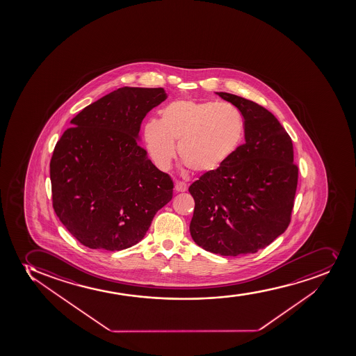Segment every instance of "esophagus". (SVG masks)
<instances>
[{"mask_svg":"<svg viewBox=\"0 0 356 356\" xmlns=\"http://www.w3.org/2000/svg\"><path fill=\"white\" fill-rule=\"evenodd\" d=\"M188 187L187 184H184V182H179V181H176L175 182V191H179V193H182V191H187Z\"/></svg>","mask_w":356,"mask_h":356,"instance_id":"1","label":"esophagus"}]
</instances>
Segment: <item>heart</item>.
<instances>
[{"mask_svg": "<svg viewBox=\"0 0 356 356\" xmlns=\"http://www.w3.org/2000/svg\"><path fill=\"white\" fill-rule=\"evenodd\" d=\"M160 115V121L145 123L143 138L162 170L170 168L179 142L180 159L191 172H216L233 156L245 136L243 116L232 104L175 99Z\"/></svg>", "mask_w": 356, "mask_h": 356, "instance_id": "heart-1", "label": "heart"}]
</instances>
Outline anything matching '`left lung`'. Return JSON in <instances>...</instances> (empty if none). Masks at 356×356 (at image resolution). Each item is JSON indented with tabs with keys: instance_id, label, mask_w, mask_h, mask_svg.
<instances>
[{
	"instance_id": "obj_1",
	"label": "left lung",
	"mask_w": 356,
	"mask_h": 356,
	"mask_svg": "<svg viewBox=\"0 0 356 356\" xmlns=\"http://www.w3.org/2000/svg\"><path fill=\"white\" fill-rule=\"evenodd\" d=\"M216 94L241 113L245 142L226 165L191 184L195 208L189 228L204 250L238 257L266 248L287 229L298 167L291 136L270 111L229 92Z\"/></svg>"
}]
</instances>
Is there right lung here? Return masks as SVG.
I'll return each instance as SVG.
<instances>
[{"instance_id":"right-lung-1","label":"right lung","mask_w":356,"mask_h":356,"mask_svg":"<svg viewBox=\"0 0 356 356\" xmlns=\"http://www.w3.org/2000/svg\"><path fill=\"white\" fill-rule=\"evenodd\" d=\"M165 99L163 88H119L81 111L55 145L54 211L86 247L114 252L136 245L172 200L170 176L136 138L147 113Z\"/></svg>"}]
</instances>
